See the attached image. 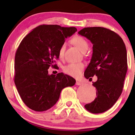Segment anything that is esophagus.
I'll use <instances>...</instances> for the list:
<instances>
[{
  "label": "esophagus",
  "instance_id": "esophagus-1",
  "mask_svg": "<svg viewBox=\"0 0 135 135\" xmlns=\"http://www.w3.org/2000/svg\"><path fill=\"white\" fill-rule=\"evenodd\" d=\"M75 84H76L77 85H81L83 84V83L82 82H80V81L77 80L76 81V83H75Z\"/></svg>",
  "mask_w": 135,
  "mask_h": 135
}]
</instances>
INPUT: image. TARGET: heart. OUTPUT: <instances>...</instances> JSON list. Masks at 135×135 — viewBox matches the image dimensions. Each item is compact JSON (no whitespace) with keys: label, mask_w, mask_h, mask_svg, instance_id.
<instances>
[{"label":"heart","mask_w":135,"mask_h":135,"mask_svg":"<svg viewBox=\"0 0 135 135\" xmlns=\"http://www.w3.org/2000/svg\"><path fill=\"white\" fill-rule=\"evenodd\" d=\"M71 43L75 46L79 50L84 53L87 50L88 44L84 37L80 36H75L71 39ZM65 50V45L62 44L61 45L58 51V55L60 57L63 56ZM84 68V64L82 62H73L65 66L63 68L64 72L67 74L74 77H78L82 73Z\"/></svg>","instance_id":"obj_1"}]
</instances>
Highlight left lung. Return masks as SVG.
<instances>
[{
  "label": "left lung",
  "mask_w": 135,
  "mask_h": 135,
  "mask_svg": "<svg viewBox=\"0 0 135 135\" xmlns=\"http://www.w3.org/2000/svg\"><path fill=\"white\" fill-rule=\"evenodd\" d=\"M78 34L93 44V55L85 77H98L93 84L97 97L85 108L91 113H102L114 106L122 92L128 69L126 47L119 34L104 27H85Z\"/></svg>",
  "instance_id": "8db88e82"
}]
</instances>
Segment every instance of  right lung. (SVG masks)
I'll list each match as a JSON object with an SVG mask.
<instances>
[{"label": "right lung", "instance_id": "1", "mask_svg": "<svg viewBox=\"0 0 135 135\" xmlns=\"http://www.w3.org/2000/svg\"><path fill=\"white\" fill-rule=\"evenodd\" d=\"M77 31L75 27L42 25L26 35L18 46L15 57L14 82L23 103L35 111L49 109L59 99L61 90L75 84L63 73L49 75L55 68L58 51L68 37Z\"/></svg>", "mask_w": 135, "mask_h": 135}]
</instances>
